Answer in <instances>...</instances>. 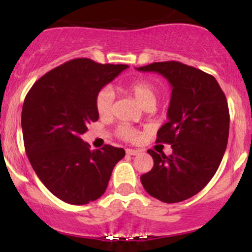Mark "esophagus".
Instances as JSON below:
<instances>
[{
    "label": "esophagus",
    "mask_w": 252,
    "mask_h": 252,
    "mask_svg": "<svg viewBox=\"0 0 252 252\" xmlns=\"http://www.w3.org/2000/svg\"><path fill=\"white\" fill-rule=\"evenodd\" d=\"M126 154H128V155H137L140 152H138V150L128 148V149H126Z\"/></svg>",
    "instance_id": "esophagus-1"
}]
</instances>
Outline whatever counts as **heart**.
Segmentation results:
<instances>
[{"label":"heart","instance_id":"heart-1","mask_svg":"<svg viewBox=\"0 0 252 252\" xmlns=\"http://www.w3.org/2000/svg\"><path fill=\"white\" fill-rule=\"evenodd\" d=\"M126 91L131 94L141 106L144 109H152L156 104L158 99V88L152 80L148 79H137L131 82L126 86ZM112 104H114V92L111 89L104 88L97 94L94 99V106L98 115L102 117L110 116L112 112ZM117 135L121 138L126 141H136L140 136V131L134 126L128 124H121L117 128Z\"/></svg>","mask_w":252,"mask_h":252}]
</instances>
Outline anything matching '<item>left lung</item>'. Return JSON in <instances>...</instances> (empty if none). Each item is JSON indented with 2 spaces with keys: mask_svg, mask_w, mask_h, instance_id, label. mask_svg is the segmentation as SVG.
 Instances as JSON below:
<instances>
[{
  "mask_svg": "<svg viewBox=\"0 0 252 252\" xmlns=\"http://www.w3.org/2000/svg\"><path fill=\"white\" fill-rule=\"evenodd\" d=\"M138 71L158 72L172 85L167 117L156 142L170 144L173 153L149 149L154 167L141 175L144 189L172 204L195 195L216 174L227 146V100L216 78L179 62L153 63Z\"/></svg>",
  "mask_w": 252,
  "mask_h": 252,
  "instance_id": "left-lung-1",
  "label": "left lung"
}]
</instances>
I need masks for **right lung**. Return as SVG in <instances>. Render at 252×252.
<instances>
[{
  "label": "right lung",
  "instance_id": "obj_1",
  "mask_svg": "<svg viewBox=\"0 0 252 252\" xmlns=\"http://www.w3.org/2000/svg\"><path fill=\"white\" fill-rule=\"evenodd\" d=\"M128 67L78 58L43 74L28 91L21 114L26 153L42 184L60 200L84 205L102 196L115 164L126 155L110 144L90 150L80 135L99 118L98 92Z\"/></svg>",
  "mask_w": 252,
  "mask_h": 252
}]
</instances>
